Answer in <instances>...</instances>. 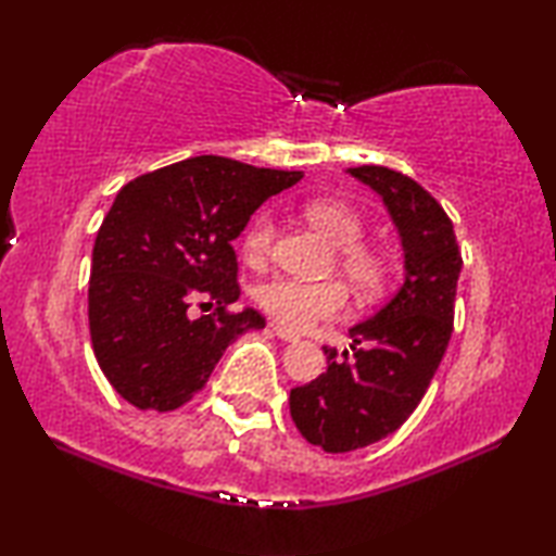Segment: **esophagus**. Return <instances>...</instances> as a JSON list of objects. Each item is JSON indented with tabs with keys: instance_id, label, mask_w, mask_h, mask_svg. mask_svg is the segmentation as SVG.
<instances>
[{
	"instance_id": "34e87169",
	"label": "esophagus",
	"mask_w": 556,
	"mask_h": 556,
	"mask_svg": "<svg viewBox=\"0 0 556 556\" xmlns=\"http://www.w3.org/2000/svg\"><path fill=\"white\" fill-rule=\"evenodd\" d=\"M271 331H275L277 338H281V341H299V336L294 331H289V328H281L279 324H271Z\"/></svg>"
}]
</instances>
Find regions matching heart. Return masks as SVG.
I'll use <instances>...</instances> for the list:
<instances>
[{
  "instance_id": "b5f03b06",
  "label": "heart",
  "mask_w": 556,
  "mask_h": 556,
  "mask_svg": "<svg viewBox=\"0 0 556 556\" xmlns=\"http://www.w3.org/2000/svg\"><path fill=\"white\" fill-rule=\"evenodd\" d=\"M304 218L324 232L333 244V265L363 299L384 291L390 281V262L378 248L363 242L365 220L351 203L338 199H312L304 203ZM275 218L260 211L242 230L240 250L252 267H262L275 248ZM257 304L289 331H306L318 321L338 318L348 308V289L343 281H301L289 277L269 279L255 291Z\"/></svg>"
}]
</instances>
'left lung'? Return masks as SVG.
I'll return each instance as SVG.
<instances>
[{"mask_svg":"<svg viewBox=\"0 0 556 556\" xmlns=\"http://www.w3.org/2000/svg\"><path fill=\"white\" fill-rule=\"evenodd\" d=\"M402 235L404 285L368 321L351 328V353L324 345L328 370L289 394L308 444L328 454L363 448L397 431L429 390L454 333L460 257L454 223L425 186L388 166H355Z\"/></svg>","mask_w":556,"mask_h":556,"instance_id":"1","label":"left lung"}]
</instances>
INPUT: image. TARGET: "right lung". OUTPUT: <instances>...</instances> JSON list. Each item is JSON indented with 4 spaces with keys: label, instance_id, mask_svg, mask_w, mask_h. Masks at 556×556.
I'll return each instance as SVG.
<instances>
[{
    "label": "right lung",
    "instance_id": "obj_1",
    "mask_svg": "<svg viewBox=\"0 0 556 556\" xmlns=\"http://www.w3.org/2000/svg\"><path fill=\"white\" fill-rule=\"evenodd\" d=\"M304 172L193 156L119 188L92 248L88 318L100 370L137 409L172 412L203 390L235 338L265 328L240 296L232 240ZM206 314L195 319L192 304Z\"/></svg>",
    "mask_w": 556,
    "mask_h": 556
}]
</instances>
